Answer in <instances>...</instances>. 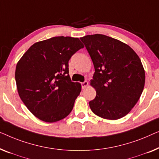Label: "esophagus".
<instances>
[{
	"instance_id": "34e87169",
	"label": "esophagus",
	"mask_w": 159,
	"mask_h": 159,
	"mask_svg": "<svg viewBox=\"0 0 159 159\" xmlns=\"http://www.w3.org/2000/svg\"><path fill=\"white\" fill-rule=\"evenodd\" d=\"M88 85H89V83H88V81H86V80H85L84 82L81 83V86H82V89H85V88H86V87L88 86Z\"/></svg>"
}]
</instances>
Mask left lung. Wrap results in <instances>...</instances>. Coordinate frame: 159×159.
Instances as JSON below:
<instances>
[{
	"mask_svg": "<svg viewBox=\"0 0 159 159\" xmlns=\"http://www.w3.org/2000/svg\"><path fill=\"white\" fill-rule=\"evenodd\" d=\"M80 40L95 69L91 85L97 95L89 102L91 111L107 120L123 117L143 90L146 78L140 59L130 47L108 36L86 35Z\"/></svg>",
	"mask_w": 159,
	"mask_h": 159,
	"instance_id": "left-lung-1",
	"label": "left lung"
}]
</instances>
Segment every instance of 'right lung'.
<instances>
[{"label":"right lung","instance_id":"obj_1","mask_svg":"<svg viewBox=\"0 0 159 159\" xmlns=\"http://www.w3.org/2000/svg\"><path fill=\"white\" fill-rule=\"evenodd\" d=\"M84 46L79 38L55 37L37 42L16 65L19 97L39 120L55 122L72 111L81 86L71 81L68 61Z\"/></svg>","mask_w":159,"mask_h":159}]
</instances>
